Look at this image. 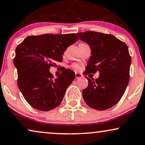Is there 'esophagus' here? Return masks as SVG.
Returning <instances> with one entry per match:
<instances>
[{
	"instance_id": "1",
	"label": "esophagus",
	"mask_w": 145,
	"mask_h": 145,
	"mask_svg": "<svg viewBox=\"0 0 145 145\" xmlns=\"http://www.w3.org/2000/svg\"><path fill=\"white\" fill-rule=\"evenodd\" d=\"M83 78L82 74H79V73H76V79H80Z\"/></svg>"
}]
</instances>
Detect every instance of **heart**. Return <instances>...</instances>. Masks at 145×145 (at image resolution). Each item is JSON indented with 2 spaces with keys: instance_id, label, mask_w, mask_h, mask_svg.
Segmentation results:
<instances>
[{
  "instance_id": "1",
  "label": "heart",
  "mask_w": 145,
  "mask_h": 145,
  "mask_svg": "<svg viewBox=\"0 0 145 145\" xmlns=\"http://www.w3.org/2000/svg\"><path fill=\"white\" fill-rule=\"evenodd\" d=\"M81 65L79 64V63H73L72 65H71V68L73 69H74V70L76 71H79L81 69Z\"/></svg>"
}]
</instances>
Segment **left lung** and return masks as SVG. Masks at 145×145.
I'll return each instance as SVG.
<instances>
[{"instance_id": "obj_1", "label": "left lung", "mask_w": 145, "mask_h": 145, "mask_svg": "<svg viewBox=\"0 0 145 145\" xmlns=\"http://www.w3.org/2000/svg\"><path fill=\"white\" fill-rule=\"evenodd\" d=\"M78 35L91 50L84 75L99 72L95 80L86 77L88 86L83 90V98L93 109H109L120 101L129 84L131 57L128 47L111 34L86 31Z\"/></svg>"}]
</instances>
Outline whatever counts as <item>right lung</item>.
Masks as SVG:
<instances>
[{
    "mask_svg": "<svg viewBox=\"0 0 145 145\" xmlns=\"http://www.w3.org/2000/svg\"><path fill=\"white\" fill-rule=\"evenodd\" d=\"M78 40L76 34H46L28 36L16 47L14 64L18 71L17 84L34 109L48 111L61 103L76 74L64 68L54 78L50 68L62 61L65 50Z\"/></svg>",
    "mask_w": 145,
    "mask_h": 145,
    "instance_id": "add662e5",
    "label": "right lung"
}]
</instances>
